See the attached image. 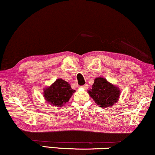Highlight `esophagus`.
I'll return each mask as SVG.
<instances>
[{
	"mask_svg": "<svg viewBox=\"0 0 155 155\" xmlns=\"http://www.w3.org/2000/svg\"><path fill=\"white\" fill-rule=\"evenodd\" d=\"M88 87H89V85L87 84H84V85H83V86H82V88L84 89H88Z\"/></svg>",
	"mask_w": 155,
	"mask_h": 155,
	"instance_id": "34e87169",
	"label": "esophagus"
}]
</instances>
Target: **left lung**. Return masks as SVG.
Returning <instances> with one entry per match:
<instances>
[{
  "label": "left lung",
  "instance_id": "8db88e82",
  "mask_svg": "<svg viewBox=\"0 0 155 155\" xmlns=\"http://www.w3.org/2000/svg\"><path fill=\"white\" fill-rule=\"evenodd\" d=\"M88 93L98 106L108 108L118 101L121 91L119 87L109 82L105 78L98 77L95 78Z\"/></svg>",
  "mask_w": 155,
  "mask_h": 155
}]
</instances>
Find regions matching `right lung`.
<instances>
[{
    "mask_svg": "<svg viewBox=\"0 0 155 155\" xmlns=\"http://www.w3.org/2000/svg\"><path fill=\"white\" fill-rule=\"evenodd\" d=\"M75 90L71 88L68 82L61 78L56 80L50 86L43 89V97L48 104L61 107L68 101Z\"/></svg>",
    "mask_w": 155,
    "mask_h": 155,
    "instance_id": "obj_1",
    "label": "right lung"
}]
</instances>
